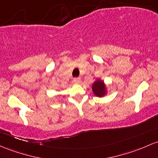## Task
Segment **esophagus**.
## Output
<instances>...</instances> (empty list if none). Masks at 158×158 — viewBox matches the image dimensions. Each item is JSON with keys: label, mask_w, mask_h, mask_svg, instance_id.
I'll return each instance as SVG.
<instances>
[{"label": "esophagus", "mask_w": 158, "mask_h": 158, "mask_svg": "<svg viewBox=\"0 0 158 158\" xmlns=\"http://www.w3.org/2000/svg\"><path fill=\"white\" fill-rule=\"evenodd\" d=\"M80 81H81L80 78H75V79H74L73 80V82L76 83V84H78V83L80 82Z\"/></svg>", "instance_id": "obj_1"}]
</instances>
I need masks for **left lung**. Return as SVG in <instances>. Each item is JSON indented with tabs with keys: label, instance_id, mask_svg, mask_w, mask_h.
Wrapping results in <instances>:
<instances>
[{
	"label": "left lung",
	"instance_id": "1",
	"mask_svg": "<svg viewBox=\"0 0 158 158\" xmlns=\"http://www.w3.org/2000/svg\"><path fill=\"white\" fill-rule=\"evenodd\" d=\"M91 89L94 94L98 98H103L108 94V87L104 81L100 78H97L91 85Z\"/></svg>",
	"mask_w": 158,
	"mask_h": 158
}]
</instances>
